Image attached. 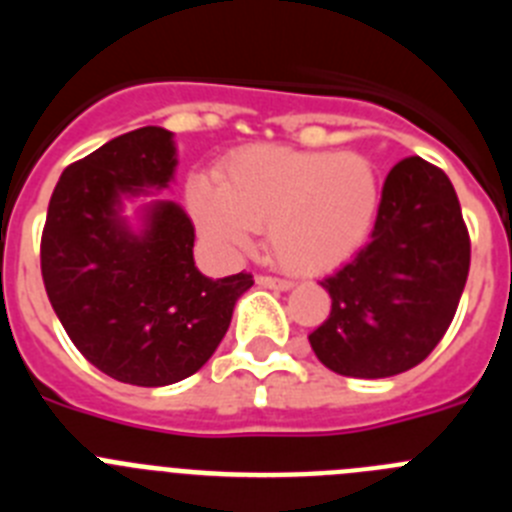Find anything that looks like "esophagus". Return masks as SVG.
Returning <instances> with one entry per match:
<instances>
[{
  "label": "esophagus",
  "mask_w": 512,
  "mask_h": 512,
  "mask_svg": "<svg viewBox=\"0 0 512 512\" xmlns=\"http://www.w3.org/2000/svg\"><path fill=\"white\" fill-rule=\"evenodd\" d=\"M256 282H259L261 287H269V289H289V287H292V282H289V279L266 277V274H261V277H256Z\"/></svg>",
  "instance_id": "obj_1"
}]
</instances>
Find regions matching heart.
<instances>
[{
    "mask_svg": "<svg viewBox=\"0 0 512 512\" xmlns=\"http://www.w3.org/2000/svg\"><path fill=\"white\" fill-rule=\"evenodd\" d=\"M379 200L377 166L354 151L251 146L225 161L220 187L189 184V210L212 246L243 253L256 228H266L269 253L292 274H323L354 256Z\"/></svg>",
    "mask_w": 512,
    "mask_h": 512,
    "instance_id": "1",
    "label": "heart"
}]
</instances>
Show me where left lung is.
Returning a JSON list of instances; mask_svg holds the SVG:
<instances>
[{"mask_svg":"<svg viewBox=\"0 0 512 512\" xmlns=\"http://www.w3.org/2000/svg\"><path fill=\"white\" fill-rule=\"evenodd\" d=\"M469 233L454 184L420 156L387 174L372 238L323 279L330 315L310 346L330 372L382 379L431 354L459 307Z\"/></svg>","mask_w":512,"mask_h":512,"instance_id":"obj_1","label":"left lung"}]
</instances>
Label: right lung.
I'll list each match as a JSON object with an SVG mask.
<instances>
[{"mask_svg": "<svg viewBox=\"0 0 512 512\" xmlns=\"http://www.w3.org/2000/svg\"><path fill=\"white\" fill-rule=\"evenodd\" d=\"M174 169L169 130L112 138L63 171L40 241L45 292L74 346L138 387L200 372L253 284L246 271L210 279L194 266V225L176 202L143 207L140 230L122 217V197L166 189Z\"/></svg>", "mask_w": 512, "mask_h": 512, "instance_id": "add662e5", "label": "right lung"}]
</instances>
